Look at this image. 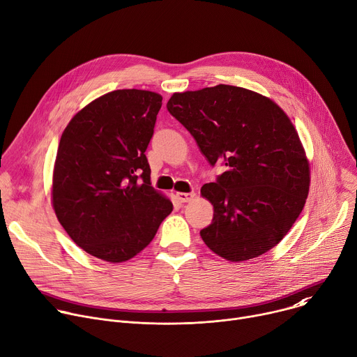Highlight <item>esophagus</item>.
<instances>
[{"label":"esophagus","instance_id":"esophagus-1","mask_svg":"<svg viewBox=\"0 0 357 357\" xmlns=\"http://www.w3.org/2000/svg\"><path fill=\"white\" fill-rule=\"evenodd\" d=\"M176 198H178L179 202L186 204V202H190L193 198H195V192H189V193L178 192V193H176Z\"/></svg>","mask_w":357,"mask_h":357}]
</instances>
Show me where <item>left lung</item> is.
<instances>
[{
  "instance_id": "1",
  "label": "left lung",
  "mask_w": 357,
  "mask_h": 357,
  "mask_svg": "<svg viewBox=\"0 0 357 357\" xmlns=\"http://www.w3.org/2000/svg\"><path fill=\"white\" fill-rule=\"evenodd\" d=\"M201 152L225 172L202 186L213 219L206 246L231 262L276 246L299 218L310 183L309 162L294 123L266 96L232 85L176 92L167 104Z\"/></svg>"
}]
</instances>
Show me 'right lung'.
I'll return each instance as SVG.
<instances>
[{
	"label": "right lung",
	"mask_w": 357,
	"mask_h": 357,
	"mask_svg": "<svg viewBox=\"0 0 357 357\" xmlns=\"http://www.w3.org/2000/svg\"><path fill=\"white\" fill-rule=\"evenodd\" d=\"M162 96L118 89L82 108L62 132L52 206L62 228L86 253L129 261L153 239L172 202L151 186L145 151Z\"/></svg>",
	"instance_id": "add662e5"
}]
</instances>
